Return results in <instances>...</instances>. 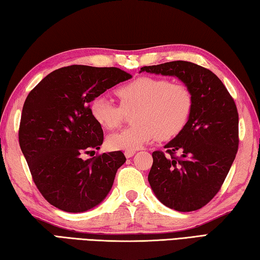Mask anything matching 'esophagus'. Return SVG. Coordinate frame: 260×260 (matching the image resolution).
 <instances>
[{"label":"esophagus","instance_id":"1","mask_svg":"<svg viewBox=\"0 0 260 260\" xmlns=\"http://www.w3.org/2000/svg\"><path fill=\"white\" fill-rule=\"evenodd\" d=\"M134 153H135V150H128V151H125V156L126 158H131L134 156Z\"/></svg>","mask_w":260,"mask_h":260}]
</instances>
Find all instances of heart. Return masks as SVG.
Here are the masks:
<instances>
[{"mask_svg": "<svg viewBox=\"0 0 260 260\" xmlns=\"http://www.w3.org/2000/svg\"><path fill=\"white\" fill-rule=\"evenodd\" d=\"M117 96L120 105L105 96H99L90 104L95 121L110 131L122 124L126 113L133 112L134 125L108 138L111 150H136L157 138H175L187 126L193 108L190 89L164 78H138L120 87Z\"/></svg>", "mask_w": 260, "mask_h": 260, "instance_id": "obj_1", "label": "heart"}]
</instances>
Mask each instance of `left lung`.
Segmentation results:
<instances>
[{
    "instance_id": "1",
    "label": "left lung",
    "mask_w": 260,
    "mask_h": 260,
    "mask_svg": "<svg viewBox=\"0 0 260 260\" xmlns=\"http://www.w3.org/2000/svg\"><path fill=\"white\" fill-rule=\"evenodd\" d=\"M180 79L193 98L187 126L153 151L148 181L167 208L180 212L203 208L217 195L239 149V113L221 80L210 70L186 60L141 68L140 72ZM179 152L180 156H175Z\"/></svg>"
}]
</instances>
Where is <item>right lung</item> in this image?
<instances>
[{"label":"right lung","instance_id":"add662e5","mask_svg":"<svg viewBox=\"0 0 260 260\" xmlns=\"http://www.w3.org/2000/svg\"><path fill=\"white\" fill-rule=\"evenodd\" d=\"M131 78L117 68L71 65L48 74L26 98L19 146L35 186L55 208L85 212L111 190L126 157L112 151L82 159L103 143V129L89 103Z\"/></svg>","mask_w":260,"mask_h":260}]
</instances>
